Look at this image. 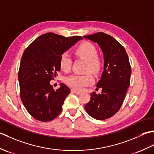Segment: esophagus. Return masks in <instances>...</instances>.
Returning a JSON list of instances; mask_svg holds the SVG:
<instances>
[{
    "label": "esophagus",
    "instance_id": "34e87169",
    "mask_svg": "<svg viewBox=\"0 0 154 154\" xmlns=\"http://www.w3.org/2000/svg\"><path fill=\"white\" fill-rule=\"evenodd\" d=\"M72 91H73V93H75V94H80L81 93V91H77V90H75V89H73L72 90Z\"/></svg>",
    "mask_w": 154,
    "mask_h": 154
}]
</instances>
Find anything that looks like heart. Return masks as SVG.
<instances>
[{
  "label": "heart",
  "instance_id": "heart-1",
  "mask_svg": "<svg viewBox=\"0 0 154 154\" xmlns=\"http://www.w3.org/2000/svg\"><path fill=\"white\" fill-rule=\"evenodd\" d=\"M77 56L87 61L86 71H91L94 73H99L101 63L98 56V51L94 45L88 42L81 44L75 50ZM60 67L65 73L71 70L72 60L68 54H61L60 57ZM93 82V77L90 73L85 75H72L66 78L65 83L68 86L76 90H81Z\"/></svg>",
  "mask_w": 154,
  "mask_h": 154
}]
</instances>
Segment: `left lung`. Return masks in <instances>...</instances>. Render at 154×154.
<instances>
[{"label":"left lung","mask_w":154,"mask_h":154,"mask_svg":"<svg viewBox=\"0 0 154 154\" xmlns=\"http://www.w3.org/2000/svg\"><path fill=\"white\" fill-rule=\"evenodd\" d=\"M83 37L96 42L104 55V71L97 84L102 91L91 93V100L85 109L94 119L105 120L114 116L122 106L130 85L131 66L125 49L111 35L98 32Z\"/></svg>","instance_id":"8db88e82"}]
</instances>
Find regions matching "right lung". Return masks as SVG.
<instances>
[{"label": "right lung", "mask_w": 154, "mask_h": 154, "mask_svg": "<svg viewBox=\"0 0 154 154\" xmlns=\"http://www.w3.org/2000/svg\"><path fill=\"white\" fill-rule=\"evenodd\" d=\"M81 36L66 38L52 32L35 39L24 51L18 71L20 99L35 119L48 122L62 110L69 88L63 83L54 90L50 82L60 71V57Z\"/></svg>", "instance_id": "obj_1"}]
</instances>
